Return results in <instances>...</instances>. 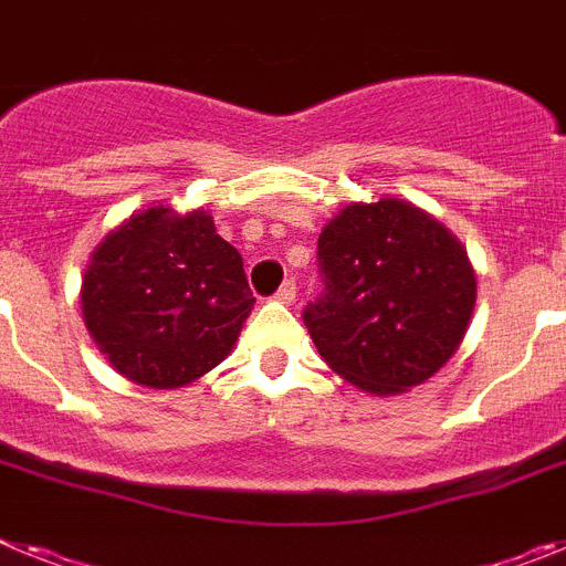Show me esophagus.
Masks as SVG:
<instances>
[{"label":"esophagus","mask_w":566,"mask_h":566,"mask_svg":"<svg viewBox=\"0 0 566 566\" xmlns=\"http://www.w3.org/2000/svg\"><path fill=\"white\" fill-rule=\"evenodd\" d=\"M294 297H297V286H294V280H286V283L280 286L277 300H280V303H286V306H292Z\"/></svg>","instance_id":"1"}]
</instances>
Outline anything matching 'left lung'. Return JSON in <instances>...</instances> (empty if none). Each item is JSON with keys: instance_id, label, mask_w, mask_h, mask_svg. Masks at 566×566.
<instances>
[{"instance_id": "left-lung-1", "label": "left lung", "mask_w": 566, "mask_h": 566, "mask_svg": "<svg viewBox=\"0 0 566 566\" xmlns=\"http://www.w3.org/2000/svg\"><path fill=\"white\" fill-rule=\"evenodd\" d=\"M326 294L303 323L337 377L374 397L422 385L459 352L476 306L462 240L417 203H345L317 240Z\"/></svg>"}]
</instances>
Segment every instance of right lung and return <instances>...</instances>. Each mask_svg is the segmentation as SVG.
Segmentation results:
<instances>
[{"mask_svg": "<svg viewBox=\"0 0 566 566\" xmlns=\"http://www.w3.org/2000/svg\"><path fill=\"white\" fill-rule=\"evenodd\" d=\"M90 337L129 382L175 391L232 354L254 308L243 260L207 209H135L102 238L82 277Z\"/></svg>", "mask_w": 566, "mask_h": 566, "instance_id": "right-lung-1", "label": "right lung"}]
</instances>
